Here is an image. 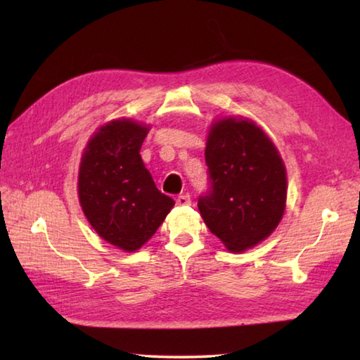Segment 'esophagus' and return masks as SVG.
I'll return each mask as SVG.
<instances>
[{
	"label": "esophagus",
	"mask_w": 360,
	"mask_h": 360,
	"mask_svg": "<svg viewBox=\"0 0 360 360\" xmlns=\"http://www.w3.org/2000/svg\"><path fill=\"white\" fill-rule=\"evenodd\" d=\"M192 203V200H191V195L188 193H181L178 198H176V205L178 206H188Z\"/></svg>",
	"instance_id": "34e87169"
}]
</instances>
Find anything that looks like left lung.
<instances>
[{
	"label": "left lung",
	"instance_id": "8db88e82",
	"mask_svg": "<svg viewBox=\"0 0 360 360\" xmlns=\"http://www.w3.org/2000/svg\"><path fill=\"white\" fill-rule=\"evenodd\" d=\"M205 160L210 188L198 210L231 252L259 245L284 214L288 179L283 158L252 120L225 117L211 125Z\"/></svg>",
	"mask_w": 360,
	"mask_h": 360
}]
</instances>
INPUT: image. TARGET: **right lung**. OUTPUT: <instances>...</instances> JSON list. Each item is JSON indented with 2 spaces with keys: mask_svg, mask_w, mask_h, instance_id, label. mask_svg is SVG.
I'll list each match as a JSON object with an SVG mask.
<instances>
[{
  "mask_svg": "<svg viewBox=\"0 0 360 360\" xmlns=\"http://www.w3.org/2000/svg\"><path fill=\"white\" fill-rule=\"evenodd\" d=\"M149 127L117 119L90 138L79 167V202L103 240L122 251L141 248L165 221L174 200L155 187L139 155Z\"/></svg>",
  "mask_w": 360,
  "mask_h": 360,
  "instance_id": "1",
  "label": "right lung"
}]
</instances>
